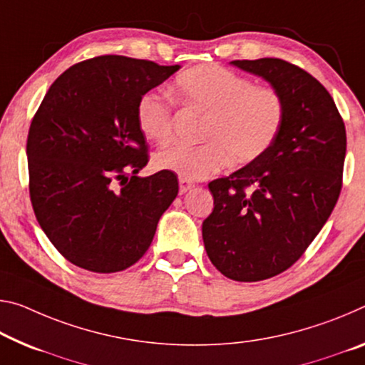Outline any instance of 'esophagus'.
<instances>
[{
  "mask_svg": "<svg viewBox=\"0 0 365 365\" xmlns=\"http://www.w3.org/2000/svg\"><path fill=\"white\" fill-rule=\"evenodd\" d=\"M178 183H180V193L182 195L187 193L188 190H192L195 187L193 182H190V180H187V178H183V177L178 178Z\"/></svg>",
  "mask_w": 365,
  "mask_h": 365,
  "instance_id": "obj_1",
  "label": "esophagus"
}]
</instances>
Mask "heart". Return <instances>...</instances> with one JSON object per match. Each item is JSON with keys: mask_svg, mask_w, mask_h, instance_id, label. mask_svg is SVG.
<instances>
[{"mask_svg": "<svg viewBox=\"0 0 365 365\" xmlns=\"http://www.w3.org/2000/svg\"><path fill=\"white\" fill-rule=\"evenodd\" d=\"M173 96L187 107L206 113L196 146L172 144L155 154L159 169L187 180H201L234 162L248 164L273 146L284 123L281 94L255 86L227 68L203 65L178 74ZM138 126L149 141L162 144L172 133V107L155 92H146L136 106Z\"/></svg>", "mask_w": 365, "mask_h": 365, "instance_id": "b5f03b06", "label": "heart"}]
</instances>
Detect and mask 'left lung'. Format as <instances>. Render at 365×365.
<instances>
[{
	"mask_svg": "<svg viewBox=\"0 0 365 365\" xmlns=\"http://www.w3.org/2000/svg\"><path fill=\"white\" fill-rule=\"evenodd\" d=\"M230 65L263 78L286 106L273 146L207 185V257L229 279L253 282L296 263L328 221L341 192L346 130L329 92L299 66L279 58Z\"/></svg>",
	"mask_w": 365,
	"mask_h": 365,
	"instance_id": "obj_1",
	"label": "left lung"
}]
</instances>
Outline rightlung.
Listing matches in <instances>:
<instances>
[{
	"instance_id": "obj_1",
	"label": "right lung",
	"mask_w": 365,
	"mask_h": 365,
	"mask_svg": "<svg viewBox=\"0 0 365 365\" xmlns=\"http://www.w3.org/2000/svg\"><path fill=\"white\" fill-rule=\"evenodd\" d=\"M180 68L97 56L66 69L40 103L27 136L31 201L45 235L79 268H130L175 200L173 172L138 175L148 151L136 106Z\"/></svg>"
}]
</instances>
